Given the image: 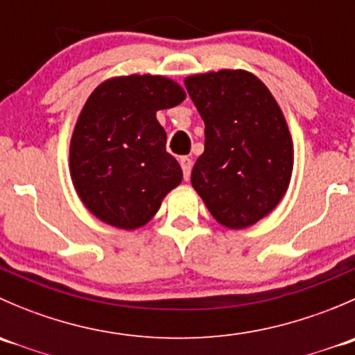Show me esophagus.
I'll return each instance as SVG.
<instances>
[{"label": "esophagus", "mask_w": 355, "mask_h": 355, "mask_svg": "<svg viewBox=\"0 0 355 355\" xmlns=\"http://www.w3.org/2000/svg\"><path fill=\"white\" fill-rule=\"evenodd\" d=\"M180 166H182V171H184V178L185 180H189V178H191V171H192L191 157H187V156L180 157Z\"/></svg>", "instance_id": "esophagus-1"}]
</instances>
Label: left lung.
<instances>
[{
    "mask_svg": "<svg viewBox=\"0 0 355 355\" xmlns=\"http://www.w3.org/2000/svg\"><path fill=\"white\" fill-rule=\"evenodd\" d=\"M185 87L206 125L192 187L218 223L250 227L278 206L290 185L287 120L270 89L247 70L196 73Z\"/></svg>",
    "mask_w": 355,
    "mask_h": 355,
    "instance_id": "left-lung-1",
    "label": "left lung"
}]
</instances>
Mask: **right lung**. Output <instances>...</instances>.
I'll list each match as a JSON object with an SVG mask.
<instances>
[{
  "instance_id": "add662e5",
  "label": "right lung",
  "mask_w": 355,
  "mask_h": 355,
  "mask_svg": "<svg viewBox=\"0 0 355 355\" xmlns=\"http://www.w3.org/2000/svg\"><path fill=\"white\" fill-rule=\"evenodd\" d=\"M185 91L163 75H120L101 82L85 101L70 141L71 184L98 220L135 230L153 220L182 182L166 153L156 111L173 108Z\"/></svg>"
}]
</instances>
